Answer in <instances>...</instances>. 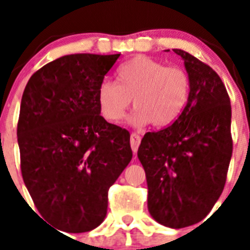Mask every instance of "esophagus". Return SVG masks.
I'll list each match as a JSON object with an SVG mask.
<instances>
[{"instance_id":"esophagus-1","label":"esophagus","mask_w":250,"mask_h":250,"mask_svg":"<svg viewBox=\"0 0 250 250\" xmlns=\"http://www.w3.org/2000/svg\"><path fill=\"white\" fill-rule=\"evenodd\" d=\"M140 141H141L140 135H138L136 132H132L131 135H130V144H131V149H132V151H134V154H136V151H138V147H139V145H140Z\"/></svg>"}]
</instances>
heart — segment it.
Segmentation results:
<instances>
[{"mask_svg":"<svg viewBox=\"0 0 250 250\" xmlns=\"http://www.w3.org/2000/svg\"><path fill=\"white\" fill-rule=\"evenodd\" d=\"M189 96L190 79L182 67L139 55L119 66L116 83L104 80L99 85L96 99L109 123L118 124L125 118L132 99L136 110L130 121L136 126L151 123L163 129L180 118Z\"/></svg>","mask_w":250,"mask_h":250,"instance_id":"obj_1","label":"heart"}]
</instances>
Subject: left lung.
<instances>
[{"instance_id":"obj_1","label":"left lung","mask_w":250,"mask_h":250,"mask_svg":"<svg viewBox=\"0 0 250 250\" xmlns=\"http://www.w3.org/2000/svg\"><path fill=\"white\" fill-rule=\"evenodd\" d=\"M190 96L180 118L146 132L138 150L147 208L158 223L179 229L210 213L224 189L233 152L230 99L219 75L183 50Z\"/></svg>"}]
</instances>
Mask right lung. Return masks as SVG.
Returning a JSON list of instances; mask_svg holds the SVG:
<instances>
[{
  "instance_id": "obj_1",
  "label": "right lung",
  "mask_w": 250,
  "mask_h": 250,
  "mask_svg": "<svg viewBox=\"0 0 250 250\" xmlns=\"http://www.w3.org/2000/svg\"><path fill=\"white\" fill-rule=\"evenodd\" d=\"M120 54L66 55L30 77L17 141L40 214L70 233L103 223L107 193L132 158L130 132L100 115L98 89Z\"/></svg>"
}]
</instances>
